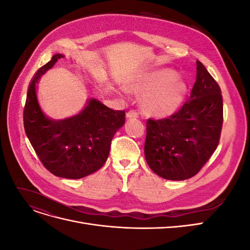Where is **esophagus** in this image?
<instances>
[{
	"instance_id": "obj_1",
	"label": "esophagus",
	"mask_w": 250,
	"mask_h": 250,
	"mask_svg": "<svg viewBox=\"0 0 250 250\" xmlns=\"http://www.w3.org/2000/svg\"><path fill=\"white\" fill-rule=\"evenodd\" d=\"M126 118H128V119L139 118V112L135 111V110H129L126 113Z\"/></svg>"
}]
</instances>
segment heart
Listing matches in <instances>:
<instances>
[{"label":"heart","instance_id":"1","mask_svg":"<svg viewBox=\"0 0 250 250\" xmlns=\"http://www.w3.org/2000/svg\"><path fill=\"white\" fill-rule=\"evenodd\" d=\"M130 90L143 94L142 109L150 116L167 117L175 112L187 95L186 82L175 71L162 69L142 75L130 82Z\"/></svg>","mask_w":250,"mask_h":250}]
</instances>
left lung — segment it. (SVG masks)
<instances>
[{
	"label": "left lung",
	"instance_id": "1",
	"mask_svg": "<svg viewBox=\"0 0 250 250\" xmlns=\"http://www.w3.org/2000/svg\"><path fill=\"white\" fill-rule=\"evenodd\" d=\"M223 123L221 89L200 62L190 98L169 118L147 120L145 157L158 176L185 180L197 174L218 147Z\"/></svg>",
	"mask_w": 250,
	"mask_h": 250
}]
</instances>
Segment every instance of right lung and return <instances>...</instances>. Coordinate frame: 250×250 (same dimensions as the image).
<instances>
[{
  "mask_svg": "<svg viewBox=\"0 0 250 250\" xmlns=\"http://www.w3.org/2000/svg\"><path fill=\"white\" fill-rule=\"evenodd\" d=\"M62 57L55 54L30 83L24 127L44 168L55 176L78 179L99 170L106 162L113 135L125 123V110H112L89 99L85 107L71 118L52 120L44 115L36 98V84Z\"/></svg>",
  "mask_w": 250,
  "mask_h": 250,
  "instance_id": "add662e5",
  "label": "right lung"
}]
</instances>
